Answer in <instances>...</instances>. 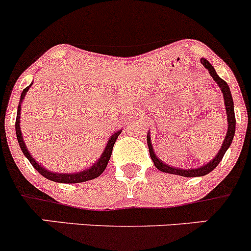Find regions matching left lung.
Segmentation results:
<instances>
[{
	"label": "left lung",
	"instance_id": "obj_1",
	"mask_svg": "<svg viewBox=\"0 0 251 251\" xmlns=\"http://www.w3.org/2000/svg\"><path fill=\"white\" fill-rule=\"evenodd\" d=\"M201 63L209 70L210 75L211 77L214 78L215 81L217 82L219 87L221 88L222 91V95H224V100H225V107H226V113H227V123H228V130H227V135L225 137L224 143H222L221 148H220L219 153L216 154L212 160H210L209 163H206L205 165L201 166V168H197V169H178V168H175V166L168 165L165 164L164 161H161L158 156L155 155L154 153V149L153 146H151V135H147V143H148V148H149V154H151V158L153 160L154 165L158 170L163 171V173L166 174H173V175H179V176H183V177H199V176H205L209 173H211L215 168L220 164V161L222 160L224 158L225 153H226L227 149L229 148L231 146L232 141H233L234 137V132H235V115H234V104H233V100H232V95H231V91H229L228 85L225 80H222L221 77L217 75V73L215 72L214 67L207 62L205 58H201Z\"/></svg>",
	"mask_w": 251,
	"mask_h": 251
}]
</instances>
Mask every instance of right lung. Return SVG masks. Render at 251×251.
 <instances>
[{
	"label": "right lung",
	"instance_id": "1",
	"mask_svg": "<svg viewBox=\"0 0 251 251\" xmlns=\"http://www.w3.org/2000/svg\"><path fill=\"white\" fill-rule=\"evenodd\" d=\"M31 85H29L26 88H24V90H23L22 96H20L19 105H18L17 120H16V132H17L18 143H19L20 149H22V151L24 153V155L27 158V160L31 163V165L34 166V168L36 169V170L39 171L42 176L46 177L47 179H50V181L59 182V183H80V182L90 181V179H93V178H96V177L100 176L103 171L105 170V168H107L108 163H109L111 151H113V147H114V144H115L116 138H118L119 135L121 133V130L118 131V132L113 133V135L110 136L109 141H108L107 146H105L104 151H103L102 155H100V158L97 160V163L93 164L91 168L80 171V173H75V174H73V173H69V174L53 173V171L47 170V169L44 168L41 164L37 163V161L32 158V155H30L29 151H27L26 146H25V142H24V140H23L22 131H20V111H22V102L24 100L25 95H26V92L29 91V88L31 87Z\"/></svg>",
	"mask_w": 251,
	"mask_h": 251
}]
</instances>
